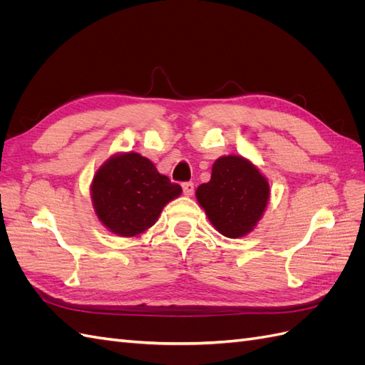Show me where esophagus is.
<instances>
[{"instance_id":"34e87169","label":"esophagus","mask_w":365,"mask_h":365,"mask_svg":"<svg viewBox=\"0 0 365 365\" xmlns=\"http://www.w3.org/2000/svg\"><path fill=\"white\" fill-rule=\"evenodd\" d=\"M182 192H184V195H187V196L193 195V192H195V184H193L192 181L182 182Z\"/></svg>"}]
</instances>
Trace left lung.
I'll use <instances>...</instances> for the list:
<instances>
[{"mask_svg":"<svg viewBox=\"0 0 365 365\" xmlns=\"http://www.w3.org/2000/svg\"><path fill=\"white\" fill-rule=\"evenodd\" d=\"M269 185L248 160L228 155L215 161L212 180L201 184L196 200L220 235L236 239L256 227L268 204Z\"/></svg>","mask_w":365,"mask_h":365,"instance_id":"obj_1","label":"left lung"}]
</instances>
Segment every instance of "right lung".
<instances>
[{"label": "right lung", "instance_id": "1", "mask_svg": "<svg viewBox=\"0 0 365 365\" xmlns=\"http://www.w3.org/2000/svg\"><path fill=\"white\" fill-rule=\"evenodd\" d=\"M181 185L158 173L153 163L129 152L108 160L91 185L94 210L113 233L132 237L155 224L163 207L181 195Z\"/></svg>", "mask_w": 365, "mask_h": 365}]
</instances>
